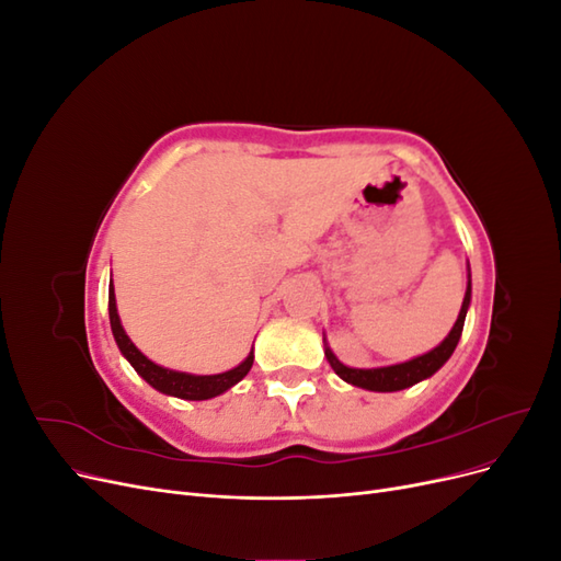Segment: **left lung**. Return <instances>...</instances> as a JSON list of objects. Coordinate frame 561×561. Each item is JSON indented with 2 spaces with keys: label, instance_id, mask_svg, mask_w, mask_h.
<instances>
[{
  "label": "left lung",
  "instance_id": "1",
  "mask_svg": "<svg viewBox=\"0 0 561 561\" xmlns=\"http://www.w3.org/2000/svg\"><path fill=\"white\" fill-rule=\"evenodd\" d=\"M470 307V274H468V287H466V297L461 304V311H458V318L454 322L451 332L445 336V342L435 346L433 351L419 355L414 360H407L400 365H390V367H377V369H355V367H346L344 363H339L334 358V353L330 348H325L328 355V363L332 365V369L336 371L339 377H342L346 383L353 386H360L367 390H379V393H393V390H402V388H410L423 379L433 377L435 371L443 367L449 358L451 353L458 344V339H461L463 332V322H466V313Z\"/></svg>",
  "mask_w": 561,
  "mask_h": 561
}]
</instances>
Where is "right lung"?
<instances>
[{
	"mask_svg": "<svg viewBox=\"0 0 561 561\" xmlns=\"http://www.w3.org/2000/svg\"><path fill=\"white\" fill-rule=\"evenodd\" d=\"M110 325L112 334L116 339L118 351L124 353V358L133 365V369L151 386L161 390L165 396H175L182 400H210L219 393H225L231 386L239 383L252 367L254 355L250 353L248 358L229 371H222V375H208V377H196V375H186V371H175V369H165L157 363H151L149 358L135 348V344L128 339V334L122 328V320H118L116 313V299H114V287L110 285Z\"/></svg>",
	"mask_w": 561,
	"mask_h": 561,
	"instance_id": "right-lung-1",
	"label": "right lung"
}]
</instances>
